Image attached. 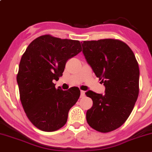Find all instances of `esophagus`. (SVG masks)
<instances>
[{
	"instance_id": "esophagus-1",
	"label": "esophagus",
	"mask_w": 152,
	"mask_h": 152,
	"mask_svg": "<svg viewBox=\"0 0 152 152\" xmlns=\"http://www.w3.org/2000/svg\"><path fill=\"white\" fill-rule=\"evenodd\" d=\"M85 96V92L83 91H81V98H83V97Z\"/></svg>"
}]
</instances>
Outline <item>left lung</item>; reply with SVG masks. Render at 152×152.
Segmentation results:
<instances>
[{
    "mask_svg": "<svg viewBox=\"0 0 152 152\" xmlns=\"http://www.w3.org/2000/svg\"><path fill=\"white\" fill-rule=\"evenodd\" d=\"M83 53L96 77L105 86V94L88 91L93 106L86 121L94 129L107 133L126 121L139 91V69L134 53L123 41L112 38L85 41Z\"/></svg>",
    "mask_w": 152,
    "mask_h": 152,
    "instance_id": "obj_1",
    "label": "left lung"
}]
</instances>
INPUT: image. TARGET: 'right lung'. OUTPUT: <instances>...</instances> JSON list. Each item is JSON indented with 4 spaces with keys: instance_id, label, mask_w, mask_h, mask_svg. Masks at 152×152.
Instances as JSON below:
<instances>
[{
    "instance_id": "add662e5",
    "label": "right lung",
    "mask_w": 152,
    "mask_h": 152,
    "mask_svg": "<svg viewBox=\"0 0 152 152\" xmlns=\"http://www.w3.org/2000/svg\"><path fill=\"white\" fill-rule=\"evenodd\" d=\"M79 41L44 35L34 40L23 54L17 74L20 99L26 116L43 132L66 124L69 110L80 96L78 87L56 88L66 63L81 51Z\"/></svg>"
}]
</instances>
